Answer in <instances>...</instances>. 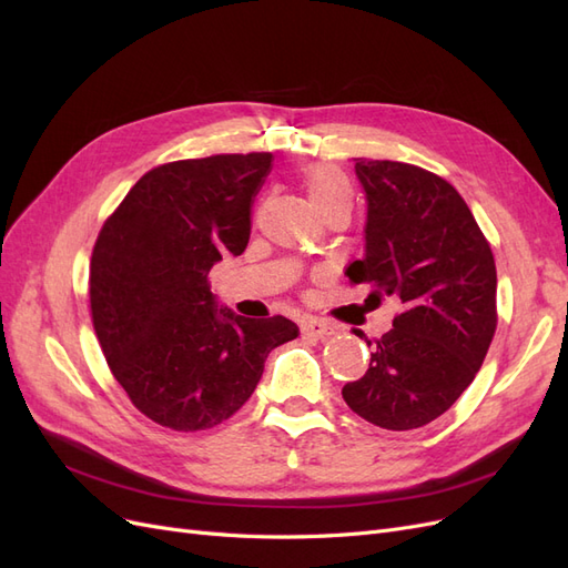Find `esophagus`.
Returning a JSON list of instances; mask_svg holds the SVG:
<instances>
[{"label":"esophagus","instance_id":"obj_1","mask_svg":"<svg viewBox=\"0 0 568 568\" xmlns=\"http://www.w3.org/2000/svg\"><path fill=\"white\" fill-rule=\"evenodd\" d=\"M302 331H304V335H312V337H318V339L331 337L335 333V328L328 326V323L321 321V318H306Z\"/></svg>","mask_w":568,"mask_h":568}]
</instances>
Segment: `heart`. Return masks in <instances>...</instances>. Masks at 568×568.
<instances>
[{"mask_svg":"<svg viewBox=\"0 0 568 568\" xmlns=\"http://www.w3.org/2000/svg\"><path fill=\"white\" fill-rule=\"evenodd\" d=\"M306 190H310V197L316 209L352 200L347 175L331 164H318L306 173Z\"/></svg>","mask_w":568,"mask_h":568,"instance_id":"obj_1","label":"heart"}]
</instances>
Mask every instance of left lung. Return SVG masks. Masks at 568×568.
Segmentation results:
<instances>
[{
  "mask_svg": "<svg viewBox=\"0 0 568 568\" xmlns=\"http://www.w3.org/2000/svg\"><path fill=\"white\" fill-rule=\"evenodd\" d=\"M354 161L366 192V245L347 278L371 285L368 300L395 297L402 312L343 397L368 424L412 430L445 414L488 354L495 258L471 209L440 175L402 161Z\"/></svg>",
  "mask_w": 568,
  "mask_h": 568,
  "instance_id": "obj_1",
  "label": "left lung"
}]
</instances>
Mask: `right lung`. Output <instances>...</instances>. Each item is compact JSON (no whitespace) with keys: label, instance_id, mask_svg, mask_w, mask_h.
I'll list each match as a JSON object with an SVG mask.
<instances>
[{"label":"right lung","instance_id":"obj_1","mask_svg":"<svg viewBox=\"0 0 568 568\" xmlns=\"http://www.w3.org/2000/svg\"><path fill=\"white\" fill-rule=\"evenodd\" d=\"M268 152L171 161L144 173L94 242L90 306L113 378L154 424L206 430L231 418L271 349L300 328L219 304L209 271L242 254Z\"/></svg>","mask_w":568,"mask_h":568}]
</instances>
